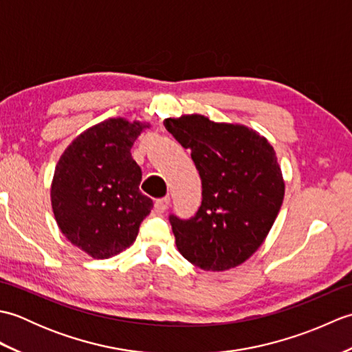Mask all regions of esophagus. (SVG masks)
<instances>
[{
  "label": "esophagus",
  "instance_id": "obj_1",
  "mask_svg": "<svg viewBox=\"0 0 352 352\" xmlns=\"http://www.w3.org/2000/svg\"><path fill=\"white\" fill-rule=\"evenodd\" d=\"M169 203H170V198H169V197H164V198L157 199L155 203H154V210H155L157 213H164V212L168 210Z\"/></svg>",
  "mask_w": 352,
  "mask_h": 352
}]
</instances>
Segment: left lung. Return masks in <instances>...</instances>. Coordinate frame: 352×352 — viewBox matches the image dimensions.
I'll return each instance as SVG.
<instances>
[{"mask_svg": "<svg viewBox=\"0 0 352 352\" xmlns=\"http://www.w3.org/2000/svg\"><path fill=\"white\" fill-rule=\"evenodd\" d=\"M166 130L192 160L203 183L193 218L169 221L182 256L204 271H227L256 252L284 199V180L266 138L241 124L203 115L164 119Z\"/></svg>", "mask_w": 352, "mask_h": 352, "instance_id": "8db88e82", "label": "left lung"}]
</instances>
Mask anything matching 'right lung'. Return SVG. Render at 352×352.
Listing matches in <instances>:
<instances>
[{
  "instance_id": "1",
  "label": "right lung",
  "mask_w": 352,
  "mask_h": 352,
  "mask_svg": "<svg viewBox=\"0 0 352 352\" xmlns=\"http://www.w3.org/2000/svg\"><path fill=\"white\" fill-rule=\"evenodd\" d=\"M142 122L111 118L71 142L56 164L51 206L68 241L94 258H109L136 241L153 199L139 190L142 170L131 146Z\"/></svg>"
}]
</instances>
